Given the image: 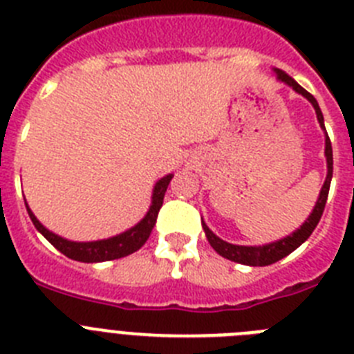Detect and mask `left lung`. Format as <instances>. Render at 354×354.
Segmentation results:
<instances>
[{"mask_svg":"<svg viewBox=\"0 0 354 354\" xmlns=\"http://www.w3.org/2000/svg\"><path fill=\"white\" fill-rule=\"evenodd\" d=\"M273 71H274V74H277L278 81H282V83L289 84L294 92L305 97L306 101L314 106L315 115H317V120H319V126H321V129L324 131V156H326L328 174H326V179H324L323 187H321V193H319L317 202H315L314 209H312L310 216H308V218L305 220V223H303L299 228H296L292 234L282 237V239L274 241V243H268V245H262V246L232 245V243H227V241L220 239V237L216 236L211 228L204 223V220H202V227H204L205 237H207V241L211 243L212 248L220 253L221 257L228 259V261L239 262V264H245V266L274 264V262L280 261V259L287 257L289 253H292L294 250L298 248V246H301L303 243H305V241L310 237V234L314 232V228L317 227L319 220H321V216H323L324 205H326V200H328V192H330L331 175H333V152H331V142H330V138H328L326 127H324V117H323V113H321V108H319L317 101H315V97L312 95V93L306 92L303 86H299V84L296 83V81H294L289 74H286L283 71H280V68H273Z\"/></svg>","mask_w":354,"mask_h":354,"instance_id":"8db88e82","label":"left lung"}]
</instances>
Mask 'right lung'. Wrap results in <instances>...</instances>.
Returning a JSON list of instances; mask_svg holds the SVG:
<instances>
[{"label": "right lung", "mask_w": 354, "mask_h": 354, "mask_svg": "<svg viewBox=\"0 0 354 354\" xmlns=\"http://www.w3.org/2000/svg\"><path fill=\"white\" fill-rule=\"evenodd\" d=\"M171 177H174V174H168L165 175V177H161V179L154 184L149 211H147V214L143 216L138 223L134 225V227H131L129 230H126V232L117 234V236L108 237V239L86 241V243H77V241L65 239V237L48 230V228L44 227V225L37 220V216L31 212L30 207H28L26 200H24V204H26L28 214H30L31 221H33L37 230H39V232L58 250V252L64 253L65 257L80 262L115 261V259L131 255V253H134L136 250H140L145 245L150 232H152V228H154L156 220H158V212L162 205V198H165V193H167V187L168 184H170Z\"/></svg>", "instance_id": "right-lung-1"}]
</instances>
